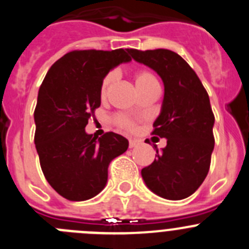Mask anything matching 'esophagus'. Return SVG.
<instances>
[{"mask_svg":"<svg viewBox=\"0 0 249 249\" xmlns=\"http://www.w3.org/2000/svg\"><path fill=\"white\" fill-rule=\"evenodd\" d=\"M138 145V141L136 140H129V148H134Z\"/></svg>","mask_w":249,"mask_h":249,"instance_id":"34e87169","label":"esophagus"}]
</instances>
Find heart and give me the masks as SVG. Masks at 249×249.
Listing matches in <instances>:
<instances>
[{
	"label": "heart",
	"mask_w": 249,
	"mask_h": 249,
	"mask_svg": "<svg viewBox=\"0 0 249 249\" xmlns=\"http://www.w3.org/2000/svg\"><path fill=\"white\" fill-rule=\"evenodd\" d=\"M116 77H117V75H116L115 71L108 72L104 77L101 83V88H100V96H101V99H106L107 95H108L109 89H111L112 84L115 83ZM134 84H136V88L140 93L148 90V89L153 88V86L159 85L156 76L150 71H148V70H140V71H137L136 75H134ZM116 123H117L118 126L123 127V128H132L133 127V122L128 117L123 115H120L116 117Z\"/></svg>",
	"instance_id": "b5f03b06"
}]
</instances>
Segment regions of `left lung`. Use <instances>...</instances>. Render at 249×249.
I'll use <instances>...</instances> for the list:
<instances>
[{
	"label": "left lung",
	"mask_w": 249,
	"mask_h": 249,
	"mask_svg": "<svg viewBox=\"0 0 249 249\" xmlns=\"http://www.w3.org/2000/svg\"><path fill=\"white\" fill-rule=\"evenodd\" d=\"M132 58L160 76L164 99L153 123V134L165 138L157 159L142 169L150 191L166 200L193 195L204 182L211 163L215 116L196 72L179 54L168 49H128Z\"/></svg>",
	"instance_id": "obj_1"
}]
</instances>
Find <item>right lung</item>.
Masks as SVG:
<instances>
[{
    "instance_id": "add662e5",
    "label": "right lung",
    "mask_w": 249,
    "mask_h": 249,
    "mask_svg": "<svg viewBox=\"0 0 249 249\" xmlns=\"http://www.w3.org/2000/svg\"><path fill=\"white\" fill-rule=\"evenodd\" d=\"M131 60L128 49L74 50L52 65L40 85L34 111L36 153L50 186L70 201L101 193L109 163L128 148L121 134L97 138L85 127L101 105L104 77Z\"/></svg>"
}]
</instances>
